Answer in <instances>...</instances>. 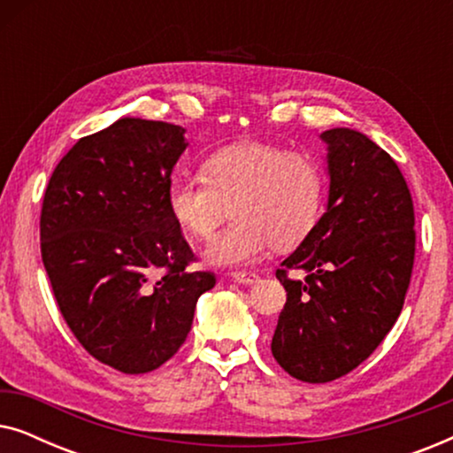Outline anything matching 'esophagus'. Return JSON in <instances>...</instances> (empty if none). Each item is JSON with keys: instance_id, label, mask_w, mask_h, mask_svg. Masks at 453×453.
<instances>
[{"instance_id": "obj_1", "label": "esophagus", "mask_w": 453, "mask_h": 453, "mask_svg": "<svg viewBox=\"0 0 453 453\" xmlns=\"http://www.w3.org/2000/svg\"><path fill=\"white\" fill-rule=\"evenodd\" d=\"M233 280L239 282V284H253L259 280L257 274H253V272H233Z\"/></svg>"}]
</instances>
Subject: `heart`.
I'll list each match as a JSON object with an SVG mask.
<instances>
[{"label": "heart", "mask_w": 453, "mask_h": 453, "mask_svg": "<svg viewBox=\"0 0 453 453\" xmlns=\"http://www.w3.org/2000/svg\"><path fill=\"white\" fill-rule=\"evenodd\" d=\"M326 173L309 154L264 142L220 148L202 165V177L177 175L166 206L191 239H210L233 212L234 222L203 250L220 268L256 264L270 247H293L318 222Z\"/></svg>", "instance_id": "1"}]
</instances>
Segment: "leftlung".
<instances>
[{"instance_id": "obj_1", "label": "left lung", "mask_w": 453, "mask_h": 453, "mask_svg": "<svg viewBox=\"0 0 453 453\" xmlns=\"http://www.w3.org/2000/svg\"><path fill=\"white\" fill-rule=\"evenodd\" d=\"M321 140L327 208L276 270L287 303L272 338L276 363L307 383L350 373L383 342L404 305L417 250L412 196L395 160L355 129H327ZM290 269L306 278L293 281Z\"/></svg>"}]
</instances>
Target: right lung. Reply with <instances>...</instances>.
Instances as JSON below:
<instances>
[{"instance_id":"add662e5","label":"right lung","mask_w":453,"mask_h":453,"mask_svg":"<svg viewBox=\"0 0 453 453\" xmlns=\"http://www.w3.org/2000/svg\"><path fill=\"white\" fill-rule=\"evenodd\" d=\"M185 129L123 117L80 138L55 166L41 208V256L55 301L90 357L138 375L188 338L216 284L166 206Z\"/></svg>"}]
</instances>
